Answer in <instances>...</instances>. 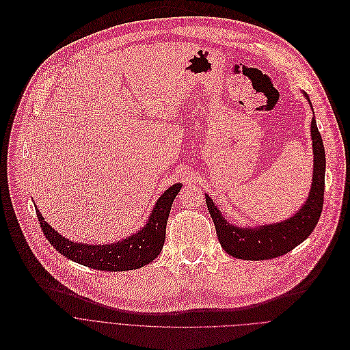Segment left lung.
Instances as JSON below:
<instances>
[{"instance_id": "obj_1", "label": "left lung", "mask_w": 350, "mask_h": 350, "mask_svg": "<svg viewBox=\"0 0 350 350\" xmlns=\"http://www.w3.org/2000/svg\"><path fill=\"white\" fill-rule=\"evenodd\" d=\"M304 95L312 107L309 96L305 92ZM310 136L313 144V179L310 191L306 201L288 219L255 228L237 226L226 221L214 200L205 194V202L214 221L218 240L222 248L233 258L263 260L282 256L312 234L321 215L325 176V152L317 129L314 113L310 124Z\"/></svg>"}]
</instances>
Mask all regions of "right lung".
Wrapping results in <instances>:
<instances>
[{"label": "right lung", "mask_w": 350, "mask_h": 350, "mask_svg": "<svg viewBox=\"0 0 350 350\" xmlns=\"http://www.w3.org/2000/svg\"><path fill=\"white\" fill-rule=\"evenodd\" d=\"M182 183H175L159 197L142 229L111 244H85L68 240L44 219L37 206L36 213L46 240L70 260L105 271L133 270L150 263L161 252L171 205Z\"/></svg>", "instance_id": "add662e5"}]
</instances>
